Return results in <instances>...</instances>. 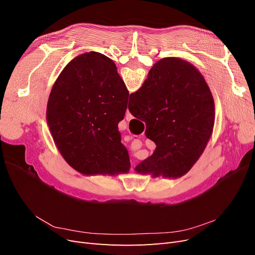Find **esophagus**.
<instances>
[{"instance_id":"esophagus-1","label":"esophagus","mask_w":255,"mask_h":255,"mask_svg":"<svg viewBox=\"0 0 255 255\" xmlns=\"http://www.w3.org/2000/svg\"><path fill=\"white\" fill-rule=\"evenodd\" d=\"M132 118H133V116H132V114H130V113H129V111L128 110V111H127V115H126V119H127L128 121H129V120H130V119H132Z\"/></svg>"}]
</instances>
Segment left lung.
I'll use <instances>...</instances> for the list:
<instances>
[{"label": "left lung", "mask_w": 255, "mask_h": 255, "mask_svg": "<svg viewBox=\"0 0 255 255\" xmlns=\"http://www.w3.org/2000/svg\"><path fill=\"white\" fill-rule=\"evenodd\" d=\"M128 90L114 61L99 52L74 57L60 72L49 97L47 123L61 156L84 175L129 171L118 123Z\"/></svg>", "instance_id": "obj_1"}]
</instances>
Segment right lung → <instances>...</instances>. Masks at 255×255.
<instances>
[{
  "label": "right lung",
  "mask_w": 255,
  "mask_h": 255,
  "mask_svg": "<svg viewBox=\"0 0 255 255\" xmlns=\"http://www.w3.org/2000/svg\"><path fill=\"white\" fill-rule=\"evenodd\" d=\"M128 111L145 122L156 144L135 168L139 174L177 179L202 155L213 133L215 103L203 75L188 61L166 57L155 63L142 86L130 94Z\"/></svg>",
  "instance_id": "obj_1"
}]
</instances>
